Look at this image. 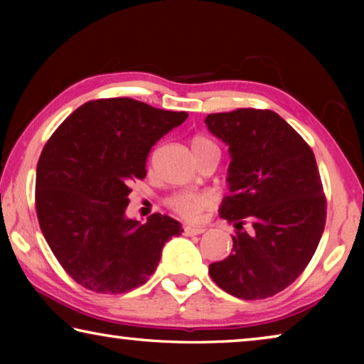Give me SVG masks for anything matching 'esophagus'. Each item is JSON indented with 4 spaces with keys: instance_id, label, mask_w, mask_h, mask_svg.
Wrapping results in <instances>:
<instances>
[{
    "instance_id": "obj_1",
    "label": "esophagus",
    "mask_w": 364,
    "mask_h": 364,
    "mask_svg": "<svg viewBox=\"0 0 364 364\" xmlns=\"http://www.w3.org/2000/svg\"><path fill=\"white\" fill-rule=\"evenodd\" d=\"M183 231L186 236H197V234H202L205 231L204 226H191V225H186L183 228Z\"/></svg>"
}]
</instances>
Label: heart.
<instances>
[{
	"label": "heart",
	"mask_w": 364,
	"mask_h": 364,
	"mask_svg": "<svg viewBox=\"0 0 364 364\" xmlns=\"http://www.w3.org/2000/svg\"><path fill=\"white\" fill-rule=\"evenodd\" d=\"M191 147H193L194 154L207 149H218V146L212 139L202 136V134H197L191 139ZM208 202H210V199L205 194L194 193V191H180V193H175L168 197L167 207L183 220H196L205 210Z\"/></svg>",
	"instance_id": "obj_1"
}]
</instances>
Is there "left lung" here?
<instances>
[{"label": "left lung", "mask_w": 364, "mask_h": 364, "mask_svg": "<svg viewBox=\"0 0 364 364\" xmlns=\"http://www.w3.org/2000/svg\"><path fill=\"white\" fill-rule=\"evenodd\" d=\"M230 146V196L220 217L234 226L232 254L208 264L215 284L244 300L273 297L304 273L326 225V196L306 141L268 109L207 115Z\"/></svg>", "instance_id": "obj_1"}]
</instances>
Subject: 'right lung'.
<instances>
[{"label": "right lung", "instance_id": "add662e5", "mask_svg": "<svg viewBox=\"0 0 364 364\" xmlns=\"http://www.w3.org/2000/svg\"><path fill=\"white\" fill-rule=\"evenodd\" d=\"M188 119L132 97L85 102L60 123L36 165L35 208L60 267L85 289L123 294L156 271L180 221L125 217L130 184L146 178L157 141Z\"/></svg>", "mask_w": 364, "mask_h": 364}]
</instances>
